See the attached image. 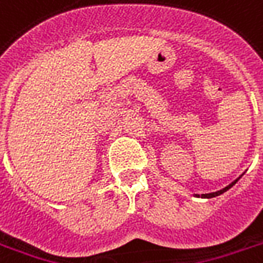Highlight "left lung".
I'll return each instance as SVG.
<instances>
[{"mask_svg":"<svg viewBox=\"0 0 263 263\" xmlns=\"http://www.w3.org/2000/svg\"><path fill=\"white\" fill-rule=\"evenodd\" d=\"M238 179H240V176H238L237 179H234L233 182L230 183V185H228V186H226V187H223V189L218 190V192H212V193H205V194H194V196H196V197H201V198H212V197H216V196H219V194H222V193H225V192H228V190H229L230 187H232V186H233L234 183H236V182H237Z\"/></svg>","mask_w":263,"mask_h":263,"instance_id":"obj_1","label":"left lung"}]
</instances>
